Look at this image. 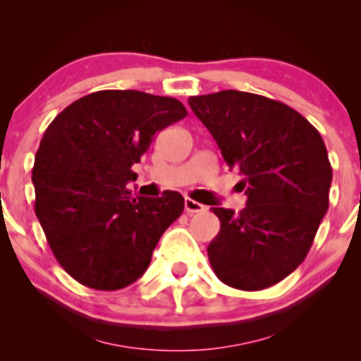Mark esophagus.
Listing matches in <instances>:
<instances>
[{"label":"esophagus","instance_id":"obj_1","mask_svg":"<svg viewBox=\"0 0 361 361\" xmlns=\"http://www.w3.org/2000/svg\"><path fill=\"white\" fill-rule=\"evenodd\" d=\"M185 210H186V214H190V215L200 214L205 210V205L198 204V202L192 200V198H185Z\"/></svg>","mask_w":361,"mask_h":361}]
</instances>
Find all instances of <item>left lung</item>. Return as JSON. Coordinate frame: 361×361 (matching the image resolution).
I'll list each match as a JSON object with an SVG mask.
<instances>
[{"mask_svg": "<svg viewBox=\"0 0 361 361\" xmlns=\"http://www.w3.org/2000/svg\"><path fill=\"white\" fill-rule=\"evenodd\" d=\"M188 103L247 195L239 214L212 209L221 221L207 247L212 270L233 288L271 287L305 259L329 207L324 140L299 111L261 94L226 90Z\"/></svg>", "mask_w": 361, "mask_h": 361, "instance_id": "left-lung-1", "label": "left lung"}]
</instances>
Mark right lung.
<instances>
[{"instance_id": "add662e5", "label": "right lung", "mask_w": 361, "mask_h": 361, "mask_svg": "<svg viewBox=\"0 0 361 361\" xmlns=\"http://www.w3.org/2000/svg\"><path fill=\"white\" fill-rule=\"evenodd\" d=\"M186 115L176 98L103 90L66 106L44 132L32 169L35 215L56 259L81 285L134 283L183 212L178 192L132 197L127 183L157 132Z\"/></svg>"}]
</instances>
